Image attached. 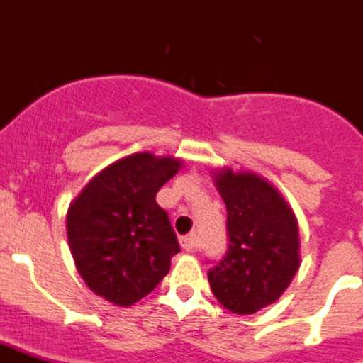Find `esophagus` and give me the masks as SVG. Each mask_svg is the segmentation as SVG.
Here are the masks:
<instances>
[{
  "instance_id": "obj_1",
  "label": "esophagus",
  "mask_w": 363,
  "mask_h": 363,
  "mask_svg": "<svg viewBox=\"0 0 363 363\" xmlns=\"http://www.w3.org/2000/svg\"><path fill=\"white\" fill-rule=\"evenodd\" d=\"M181 245H182V249H184V251H194V249L197 247L196 234L191 233V234H188V236H182Z\"/></svg>"
}]
</instances>
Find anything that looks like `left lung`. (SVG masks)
Segmentation results:
<instances>
[{
	"label": "left lung",
	"instance_id": "8db88e82",
	"mask_svg": "<svg viewBox=\"0 0 363 363\" xmlns=\"http://www.w3.org/2000/svg\"><path fill=\"white\" fill-rule=\"evenodd\" d=\"M212 179L227 206L230 243L208 271L210 288L225 308L247 315L275 303L299 271V223L264 177L221 167Z\"/></svg>",
	"mask_w": 363,
	"mask_h": 363
}]
</instances>
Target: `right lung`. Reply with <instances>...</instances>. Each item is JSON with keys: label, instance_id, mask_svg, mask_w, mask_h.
I'll return each instance as SVG.
<instances>
[{"label": "right lung", "instance_id": "obj_1", "mask_svg": "<svg viewBox=\"0 0 363 363\" xmlns=\"http://www.w3.org/2000/svg\"><path fill=\"white\" fill-rule=\"evenodd\" d=\"M182 167L181 158L135 153L103 167L66 214L79 275L96 295L133 306L167 275L181 251L157 191Z\"/></svg>", "mask_w": 363, "mask_h": 363}]
</instances>
